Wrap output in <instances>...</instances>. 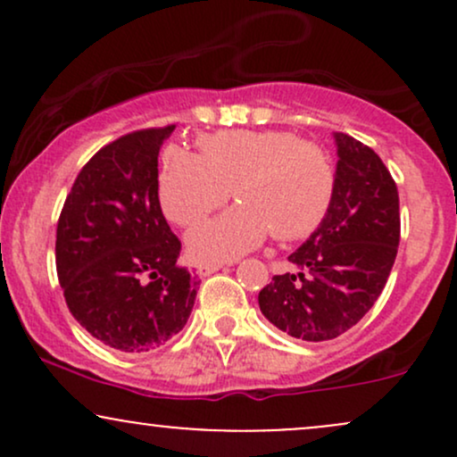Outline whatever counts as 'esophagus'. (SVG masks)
I'll return each instance as SVG.
<instances>
[{"label":"esophagus","mask_w":457,"mask_h":457,"mask_svg":"<svg viewBox=\"0 0 457 457\" xmlns=\"http://www.w3.org/2000/svg\"><path fill=\"white\" fill-rule=\"evenodd\" d=\"M225 266V262H204V264H199L197 269H199V275H212V272H217V270H221Z\"/></svg>","instance_id":"1"}]
</instances>
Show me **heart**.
Segmentation results:
<instances>
[{
	"instance_id": "heart-1",
	"label": "heart",
	"mask_w": 457,
	"mask_h": 457,
	"mask_svg": "<svg viewBox=\"0 0 457 457\" xmlns=\"http://www.w3.org/2000/svg\"><path fill=\"white\" fill-rule=\"evenodd\" d=\"M199 154L162 150L159 199L170 221L195 225L229 197L238 206L197 225L188 249L199 260H228L272 232L298 240L316 232L335 195V162L322 144L286 130H219L197 137Z\"/></svg>"
}]
</instances>
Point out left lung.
Listing matches in <instances>:
<instances>
[{"label":"left lung","instance_id":"obj_1","mask_svg":"<svg viewBox=\"0 0 457 457\" xmlns=\"http://www.w3.org/2000/svg\"><path fill=\"white\" fill-rule=\"evenodd\" d=\"M337 141V182L327 217L290 255L295 272L260 290L266 318L305 342H327L374 307L400 245V195L370 145L345 133Z\"/></svg>","mask_w":457,"mask_h":457}]
</instances>
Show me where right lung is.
<instances>
[{
    "instance_id": "right-lung-1",
    "label": "right lung",
    "mask_w": 457,
    "mask_h": 457,
    "mask_svg": "<svg viewBox=\"0 0 457 457\" xmlns=\"http://www.w3.org/2000/svg\"><path fill=\"white\" fill-rule=\"evenodd\" d=\"M176 124L103 145L66 195L55 236L57 279L92 337L148 353L185 328L199 281L178 264L180 240L162 217L159 150Z\"/></svg>"
}]
</instances>
